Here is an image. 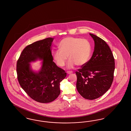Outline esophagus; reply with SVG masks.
<instances>
[{"label": "esophagus", "instance_id": "esophagus-1", "mask_svg": "<svg viewBox=\"0 0 131 131\" xmlns=\"http://www.w3.org/2000/svg\"><path fill=\"white\" fill-rule=\"evenodd\" d=\"M67 73L68 74H71V73H73V72L72 71H67Z\"/></svg>", "mask_w": 131, "mask_h": 131}]
</instances>
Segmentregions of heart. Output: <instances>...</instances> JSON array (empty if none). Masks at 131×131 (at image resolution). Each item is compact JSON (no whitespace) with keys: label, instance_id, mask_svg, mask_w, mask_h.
Instances as JSON below:
<instances>
[{"label":"heart","instance_id":"b5f03b06","mask_svg":"<svg viewBox=\"0 0 131 131\" xmlns=\"http://www.w3.org/2000/svg\"><path fill=\"white\" fill-rule=\"evenodd\" d=\"M60 49L53 54V59L58 66H65L68 58V68L77 65L83 66L89 61L92 53V46L89 40L80 37H69L63 39L59 44Z\"/></svg>","mask_w":131,"mask_h":131}]
</instances>
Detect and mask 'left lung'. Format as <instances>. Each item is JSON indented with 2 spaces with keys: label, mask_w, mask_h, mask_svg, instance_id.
<instances>
[{
  "label": "left lung",
  "mask_w": 131,
  "mask_h": 131,
  "mask_svg": "<svg viewBox=\"0 0 131 131\" xmlns=\"http://www.w3.org/2000/svg\"><path fill=\"white\" fill-rule=\"evenodd\" d=\"M94 42V51L89 61L78 69L77 89L87 100L96 99L110 89L114 79L115 59L104 40L90 34Z\"/></svg>",
  "instance_id": "left-lung-1"
}]
</instances>
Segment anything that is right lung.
I'll list each match as a JSON object with an SVG mask.
<instances>
[{
	"label": "right lung",
	"mask_w": 131,
	"mask_h": 131,
	"mask_svg": "<svg viewBox=\"0 0 131 131\" xmlns=\"http://www.w3.org/2000/svg\"><path fill=\"white\" fill-rule=\"evenodd\" d=\"M53 38L48 37L30 44L22 51L16 63L17 79L21 88L31 99L40 103H49L60 93V83L66 73L52 61L51 45ZM42 59L38 73L30 69L29 63Z\"/></svg>",
	"instance_id": "1"
}]
</instances>
